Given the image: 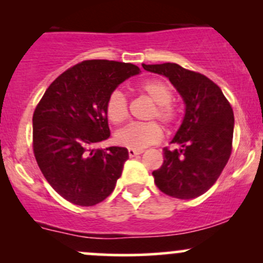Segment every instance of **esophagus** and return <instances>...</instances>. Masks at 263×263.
Returning <instances> with one entry per match:
<instances>
[{
    "instance_id": "34e87169",
    "label": "esophagus",
    "mask_w": 263,
    "mask_h": 263,
    "mask_svg": "<svg viewBox=\"0 0 263 263\" xmlns=\"http://www.w3.org/2000/svg\"><path fill=\"white\" fill-rule=\"evenodd\" d=\"M142 153H144V151H142V150H134V148H128L129 158H134V156L140 155V154H142Z\"/></svg>"
}]
</instances>
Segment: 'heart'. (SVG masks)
I'll use <instances>...</instances> for the list:
<instances>
[{"label": "heart", "instance_id": "obj_1", "mask_svg": "<svg viewBox=\"0 0 263 263\" xmlns=\"http://www.w3.org/2000/svg\"><path fill=\"white\" fill-rule=\"evenodd\" d=\"M140 90L154 103L148 113V119L158 118L165 127L171 128L178 121V108L172 102L173 91L163 80H147L140 85ZM105 116L113 124H122L128 118V102L124 94L115 90L105 102ZM163 132L156 122L131 123L117 132L116 141L121 146L140 150L160 141Z\"/></svg>", "mask_w": 263, "mask_h": 263}]
</instances>
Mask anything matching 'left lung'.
Masks as SVG:
<instances>
[{
    "label": "left lung",
    "instance_id": "1",
    "mask_svg": "<svg viewBox=\"0 0 263 263\" xmlns=\"http://www.w3.org/2000/svg\"><path fill=\"white\" fill-rule=\"evenodd\" d=\"M142 67L166 76L185 103L184 118L172 140L179 147L163 148V165L153 172L154 182L172 197H198L213 187L232 154V105L221 89L202 73L177 63H144Z\"/></svg>",
    "mask_w": 263,
    "mask_h": 263
}]
</instances>
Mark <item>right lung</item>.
Listing matches in <instances>:
<instances>
[{
	"mask_svg": "<svg viewBox=\"0 0 263 263\" xmlns=\"http://www.w3.org/2000/svg\"><path fill=\"white\" fill-rule=\"evenodd\" d=\"M140 73L132 63L87 60L61 73L33 115V151L53 190L73 205L94 206L116 187L126 147L97 148L110 136L105 102L121 82Z\"/></svg>",
	"mask_w": 263,
	"mask_h": 263,
	"instance_id": "obj_1",
	"label": "right lung"
}]
</instances>
